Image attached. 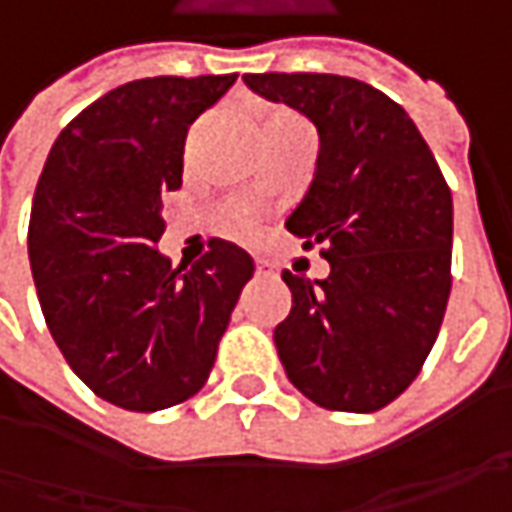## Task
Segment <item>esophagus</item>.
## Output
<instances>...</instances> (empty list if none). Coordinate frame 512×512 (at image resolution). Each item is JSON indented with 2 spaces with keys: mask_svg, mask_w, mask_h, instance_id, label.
<instances>
[{
  "mask_svg": "<svg viewBox=\"0 0 512 512\" xmlns=\"http://www.w3.org/2000/svg\"><path fill=\"white\" fill-rule=\"evenodd\" d=\"M256 273H259V276H273V265H267V262H256Z\"/></svg>",
  "mask_w": 512,
  "mask_h": 512,
  "instance_id": "esophagus-1",
  "label": "esophagus"
}]
</instances>
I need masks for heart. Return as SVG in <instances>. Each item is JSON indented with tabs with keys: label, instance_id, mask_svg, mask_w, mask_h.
Here are the masks:
<instances>
[{
	"label": "heart",
	"instance_id": "obj_1",
	"mask_svg": "<svg viewBox=\"0 0 512 512\" xmlns=\"http://www.w3.org/2000/svg\"><path fill=\"white\" fill-rule=\"evenodd\" d=\"M262 130L265 136H282V133H310L305 125V119L299 113L287 108H265L262 110ZM242 230H250L247 222H239Z\"/></svg>",
	"mask_w": 512,
	"mask_h": 512
}]
</instances>
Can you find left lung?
Returning a JSON list of instances; mask_svg holds the SVG:
<instances>
[{
	"mask_svg": "<svg viewBox=\"0 0 512 512\" xmlns=\"http://www.w3.org/2000/svg\"><path fill=\"white\" fill-rule=\"evenodd\" d=\"M319 130L316 173L285 227L325 245L330 276L282 273L293 305L273 330L310 402L373 413L402 396L439 336L450 296L453 196L419 128L387 93L333 73H245Z\"/></svg>",
	"mask_w": 512,
	"mask_h": 512,
	"instance_id": "1",
	"label": "left lung"
}]
</instances>
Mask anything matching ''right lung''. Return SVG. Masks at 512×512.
I'll return each instance as SVG.
<instances>
[{
	"label": "right lung",
	"mask_w": 512,
	"mask_h": 512,
	"mask_svg": "<svg viewBox=\"0 0 512 512\" xmlns=\"http://www.w3.org/2000/svg\"><path fill=\"white\" fill-rule=\"evenodd\" d=\"M239 73L153 76L105 93L59 133L28 227L36 296L70 370L105 402L153 413L205 387L253 259L213 239L185 270L156 250L182 187L187 128Z\"/></svg>",
	"instance_id": "1"
}]
</instances>
